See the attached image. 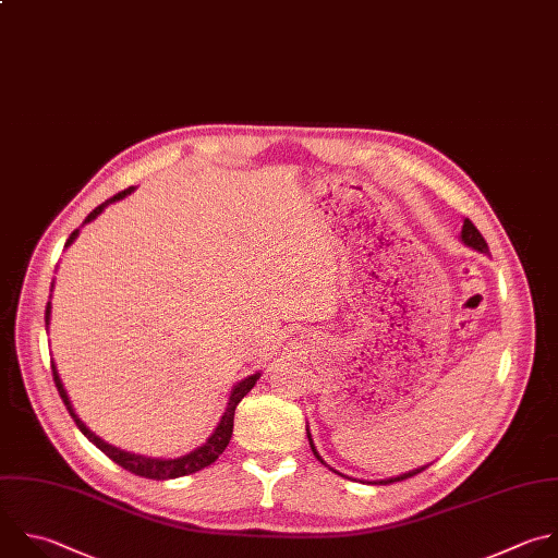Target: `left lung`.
Wrapping results in <instances>:
<instances>
[{
	"instance_id": "left-lung-1",
	"label": "left lung",
	"mask_w": 558,
	"mask_h": 558,
	"mask_svg": "<svg viewBox=\"0 0 558 558\" xmlns=\"http://www.w3.org/2000/svg\"><path fill=\"white\" fill-rule=\"evenodd\" d=\"M466 247H471V250H475V252H480V254H488V245H486V241H484V236L480 234V230L469 221V219H464V223H462V232H460V236H458ZM306 438H308V445H311V451H313V456L322 462V464H326L324 460H322V456L317 453V449H315V445H313V438H311V432H308V427H306ZM328 466V464H326ZM429 464H425V466H418V469H412V471H408V473H401V475H397V477H386V480H377V482H369V484H395V482H403V480H408V477H414V475H418L421 471H425ZM330 469V466H328ZM337 473V471H335ZM341 475V473H339ZM341 477H345V475H341Z\"/></svg>"
}]
</instances>
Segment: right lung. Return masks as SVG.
Here are the masks:
<instances>
[{
    "label": "right lung",
    "mask_w": 558,
    "mask_h": 558,
    "mask_svg": "<svg viewBox=\"0 0 558 558\" xmlns=\"http://www.w3.org/2000/svg\"><path fill=\"white\" fill-rule=\"evenodd\" d=\"M133 191H135V189L131 185V189H126V191L118 193L116 197L107 199L105 204H100L96 210H92V213L87 215V219L83 221V226H85V223H92L109 204H116V202L124 199V197L131 195ZM78 232H81V228L70 234L65 247H70V245L76 241ZM52 287H54V282H52ZM50 315H52V304L48 302V306H46V330L50 328ZM52 377H54L59 397L63 399V403H65L70 416L74 418L76 427L81 429V434H83L92 445H96V447H98L105 456H109L116 464H120L122 469H126V471H131V473H135V475H140V477H148V480H174V477L191 475V473H197V471L210 466V464L226 451V447L230 445V438H232V429H234V412H236V405H239V403L243 401V397L256 386V381L260 379V373L241 379V381L232 388L230 399H228V408H226V412H223V416H221L217 429L213 432V436H210L202 447L193 449L191 453H185V456L168 458V460H166V458H148V456L131 453V451H124V449H118V447L105 442V440H102L100 436H96V434L78 418V414L74 412V405H72L70 397H68V392H65V386H63V381H61V377H59V369H57L54 361H52Z\"/></svg>",
    "instance_id": "right-lung-1"
}]
</instances>
